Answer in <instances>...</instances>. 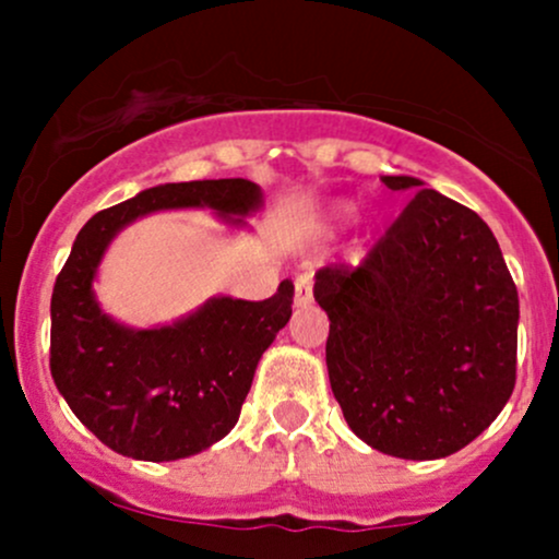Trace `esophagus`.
Segmentation results:
<instances>
[{"label": "esophagus", "mask_w": 559, "mask_h": 559, "mask_svg": "<svg viewBox=\"0 0 559 559\" xmlns=\"http://www.w3.org/2000/svg\"><path fill=\"white\" fill-rule=\"evenodd\" d=\"M294 305L297 307H310L312 305V278L307 273H301L294 281Z\"/></svg>", "instance_id": "esophagus-1"}]
</instances>
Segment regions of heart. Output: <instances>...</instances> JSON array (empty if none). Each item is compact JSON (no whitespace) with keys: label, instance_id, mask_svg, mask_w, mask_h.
<instances>
[{"label":"heart","instance_id":"1","mask_svg":"<svg viewBox=\"0 0 559 559\" xmlns=\"http://www.w3.org/2000/svg\"><path fill=\"white\" fill-rule=\"evenodd\" d=\"M352 210H355V204H352V202H338V204H333L331 215L336 217V221H344V217L352 215Z\"/></svg>","mask_w":559,"mask_h":559}]
</instances>
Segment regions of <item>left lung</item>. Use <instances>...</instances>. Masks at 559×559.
Returning <instances> with one entry per match:
<instances>
[{
	"mask_svg": "<svg viewBox=\"0 0 559 559\" xmlns=\"http://www.w3.org/2000/svg\"><path fill=\"white\" fill-rule=\"evenodd\" d=\"M381 181L418 194L360 267L316 273L329 381L365 444L439 460L484 433L515 389L518 288L473 210L420 178Z\"/></svg>",
	"mask_w": 559,
	"mask_h": 559,
	"instance_id": "8db88e82",
	"label": "left lung"
}]
</instances>
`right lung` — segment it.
<instances>
[{"label": "right lung", "mask_w": 559, "mask_h": 559, "mask_svg": "<svg viewBox=\"0 0 559 559\" xmlns=\"http://www.w3.org/2000/svg\"><path fill=\"white\" fill-rule=\"evenodd\" d=\"M213 210L230 228L262 210L243 178L159 183L102 210L75 236L52 292L55 386L102 444L146 463L199 454L228 436L252 389L262 352L292 318V281L271 299L210 297L189 316L131 329L102 310L94 281L107 247L139 217Z\"/></svg>", "instance_id": "add662e5"}]
</instances>
